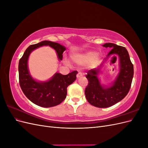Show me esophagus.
I'll use <instances>...</instances> for the list:
<instances>
[{"label": "esophagus", "instance_id": "obj_1", "mask_svg": "<svg viewBox=\"0 0 148 148\" xmlns=\"http://www.w3.org/2000/svg\"><path fill=\"white\" fill-rule=\"evenodd\" d=\"M82 76H83V74H82V73L81 72V71H78L77 75V78H80V77H82Z\"/></svg>", "mask_w": 148, "mask_h": 148}]
</instances>
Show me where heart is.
<instances>
[{"instance_id":"heart-1","label":"heart","mask_w":148,"mask_h":148,"mask_svg":"<svg viewBox=\"0 0 148 148\" xmlns=\"http://www.w3.org/2000/svg\"><path fill=\"white\" fill-rule=\"evenodd\" d=\"M73 60L78 64L84 65L90 63L91 66H96L98 65L100 60V57L98 54H96L94 51H88L82 54L75 55L72 56ZM65 63L70 65V62L65 60Z\"/></svg>"}]
</instances>
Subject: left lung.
Returning a JSON list of instances; mask_svg holds the SVG:
<instances>
[{
  "label": "left lung",
  "instance_id": "obj_1",
  "mask_svg": "<svg viewBox=\"0 0 148 148\" xmlns=\"http://www.w3.org/2000/svg\"><path fill=\"white\" fill-rule=\"evenodd\" d=\"M103 47L111 49L108 56L117 54L120 59V72L110 87L102 86L97 78L99 69L88 70L86 78L88 84L85 88V96L89 104L99 108H106L122 101L130 89L133 77V65L127 49L113 43H106Z\"/></svg>",
  "mask_w": 148,
  "mask_h": 148
}]
</instances>
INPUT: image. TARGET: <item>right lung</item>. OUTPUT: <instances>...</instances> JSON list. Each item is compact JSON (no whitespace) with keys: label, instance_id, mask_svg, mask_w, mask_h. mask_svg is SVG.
<instances>
[{"label":"right lung","instance_id":"add662e5","mask_svg":"<svg viewBox=\"0 0 148 148\" xmlns=\"http://www.w3.org/2000/svg\"><path fill=\"white\" fill-rule=\"evenodd\" d=\"M42 46H49L54 49L59 59L62 60L66 49L59 43L44 41L29 46L19 61V83L22 91L29 100L39 106L51 107L60 104L65 99L67 87L75 81L78 71H73L66 75L56 73L47 82L36 81L29 73L28 60L31 52Z\"/></svg>","mask_w":148,"mask_h":148}]
</instances>
